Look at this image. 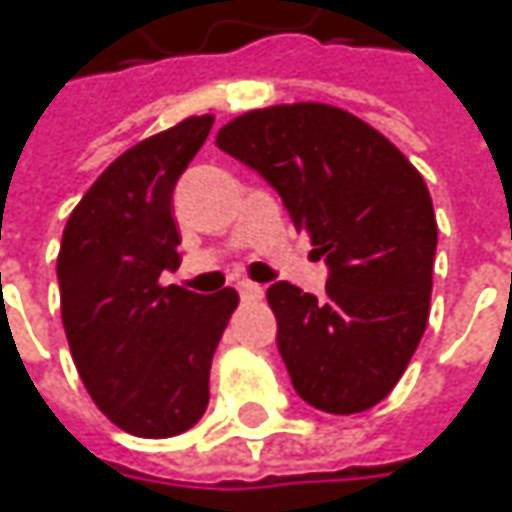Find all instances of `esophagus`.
<instances>
[{
  "instance_id": "obj_1",
  "label": "esophagus",
  "mask_w": 512,
  "mask_h": 512,
  "mask_svg": "<svg viewBox=\"0 0 512 512\" xmlns=\"http://www.w3.org/2000/svg\"><path fill=\"white\" fill-rule=\"evenodd\" d=\"M237 292H240V298L243 300H260L263 298V286L260 283H237Z\"/></svg>"
}]
</instances>
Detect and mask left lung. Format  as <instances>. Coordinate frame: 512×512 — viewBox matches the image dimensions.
Here are the masks:
<instances>
[{"label":"left lung","mask_w":512,"mask_h":512,"mask_svg":"<svg viewBox=\"0 0 512 512\" xmlns=\"http://www.w3.org/2000/svg\"><path fill=\"white\" fill-rule=\"evenodd\" d=\"M217 148L278 191L326 257V295L278 280L266 300L306 404L352 415L401 381L430 318L438 226L424 177L372 125L323 102L234 117Z\"/></svg>","instance_id":"obj_1"}]
</instances>
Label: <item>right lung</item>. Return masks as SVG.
Wrapping results in <instances>:
<instances>
[{"instance_id":"right-lung-1","label":"right lung","mask_w":512,"mask_h":512,"mask_svg":"<svg viewBox=\"0 0 512 512\" xmlns=\"http://www.w3.org/2000/svg\"><path fill=\"white\" fill-rule=\"evenodd\" d=\"M189 117L120 154L71 212L56 257L59 306L79 378L111 424L140 438L191 430L237 292L163 286L180 266L171 194L212 131Z\"/></svg>"}]
</instances>
